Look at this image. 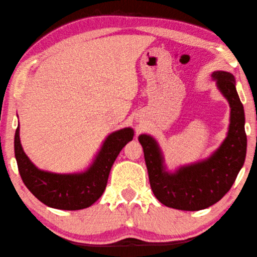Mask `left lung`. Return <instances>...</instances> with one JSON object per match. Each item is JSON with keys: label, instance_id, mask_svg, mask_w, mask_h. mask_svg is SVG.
<instances>
[{"label": "left lung", "instance_id": "1", "mask_svg": "<svg viewBox=\"0 0 257 257\" xmlns=\"http://www.w3.org/2000/svg\"><path fill=\"white\" fill-rule=\"evenodd\" d=\"M211 76L230 106L227 137L211 156L169 172L155 139L146 134L138 137L153 193L166 207L198 211L212 206L230 190L244 165L247 148L245 113L236 91L235 77L223 71L213 72Z\"/></svg>", "mask_w": 257, "mask_h": 257}]
</instances>
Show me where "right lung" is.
Returning <instances> with one entry per match:
<instances>
[{"label": "right lung", "mask_w": 257, "mask_h": 257, "mask_svg": "<svg viewBox=\"0 0 257 257\" xmlns=\"http://www.w3.org/2000/svg\"><path fill=\"white\" fill-rule=\"evenodd\" d=\"M20 128L15 136V154L23 183L46 206L60 210H81L92 206L103 194L115 158L133 141L134 130L123 128L110 134L95 156L82 173L58 174L39 170L23 152Z\"/></svg>", "instance_id": "1"}]
</instances>
